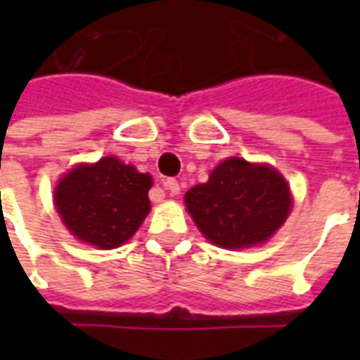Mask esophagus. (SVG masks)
I'll list each match as a JSON object with an SVG mask.
<instances>
[{
    "mask_svg": "<svg viewBox=\"0 0 360 360\" xmlns=\"http://www.w3.org/2000/svg\"><path fill=\"white\" fill-rule=\"evenodd\" d=\"M164 187H165V191L169 193V195H179L181 187H179V183H177L175 179H165Z\"/></svg>",
    "mask_w": 360,
    "mask_h": 360,
    "instance_id": "1",
    "label": "esophagus"
}]
</instances>
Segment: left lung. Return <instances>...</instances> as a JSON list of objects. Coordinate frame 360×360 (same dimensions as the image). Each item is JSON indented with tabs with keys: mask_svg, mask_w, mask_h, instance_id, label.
Returning a JSON list of instances; mask_svg holds the SVG:
<instances>
[{
	"mask_svg": "<svg viewBox=\"0 0 360 360\" xmlns=\"http://www.w3.org/2000/svg\"><path fill=\"white\" fill-rule=\"evenodd\" d=\"M185 204L208 241L221 249H249L283 226L293 200L278 169L227 158L206 183L187 191Z\"/></svg>",
	"mask_w": 360,
	"mask_h": 360,
	"instance_id": "left-lung-1",
	"label": "left lung"
}]
</instances>
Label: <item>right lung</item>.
<instances>
[{
	"label": "right lung",
	"instance_id": "1",
	"mask_svg": "<svg viewBox=\"0 0 360 360\" xmlns=\"http://www.w3.org/2000/svg\"><path fill=\"white\" fill-rule=\"evenodd\" d=\"M150 187L148 173L105 156L96 164H79L59 179L53 202L79 241L98 249H117L148 216Z\"/></svg>",
	"mask_w": 360,
	"mask_h": 360
}]
</instances>
